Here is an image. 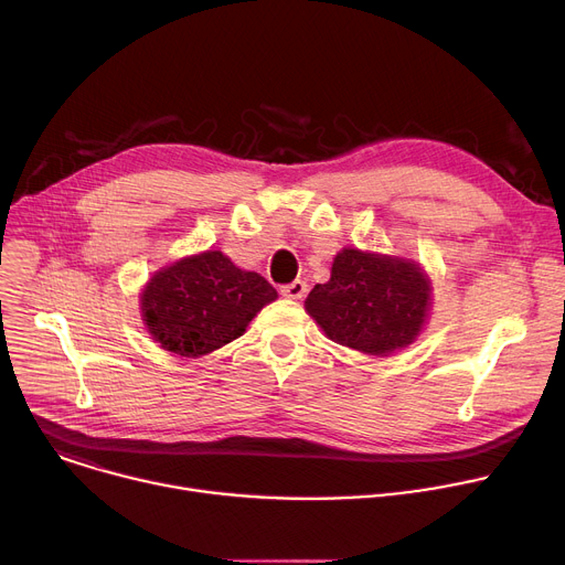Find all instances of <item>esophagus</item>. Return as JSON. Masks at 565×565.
<instances>
[{
    "label": "esophagus",
    "instance_id": "obj_1",
    "mask_svg": "<svg viewBox=\"0 0 565 565\" xmlns=\"http://www.w3.org/2000/svg\"><path fill=\"white\" fill-rule=\"evenodd\" d=\"M306 290H309V288H306V284L299 281V279H295L292 284L281 286V295L288 297V299H301L306 295Z\"/></svg>",
    "mask_w": 565,
    "mask_h": 565
}]
</instances>
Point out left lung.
<instances>
[{
    "instance_id": "8db88e82",
    "label": "left lung",
    "mask_w": 565,
    "mask_h": 565,
    "mask_svg": "<svg viewBox=\"0 0 565 565\" xmlns=\"http://www.w3.org/2000/svg\"><path fill=\"white\" fill-rule=\"evenodd\" d=\"M430 279L419 264L344 247L331 279L306 297V313L338 344L387 355L413 344L430 311Z\"/></svg>"
}]
</instances>
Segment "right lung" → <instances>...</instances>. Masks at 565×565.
<instances>
[{"label": "right lung", "instance_id": "1", "mask_svg": "<svg viewBox=\"0 0 565 565\" xmlns=\"http://www.w3.org/2000/svg\"><path fill=\"white\" fill-rule=\"evenodd\" d=\"M277 299L256 273L207 249L158 270L141 292V320L162 349L184 358L207 355L245 333L252 318Z\"/></svg>", "mask_w": 565, "mask_h": 565}]
</instances>
